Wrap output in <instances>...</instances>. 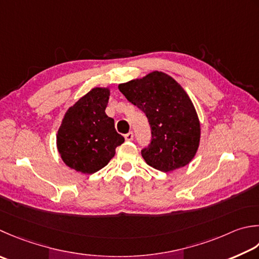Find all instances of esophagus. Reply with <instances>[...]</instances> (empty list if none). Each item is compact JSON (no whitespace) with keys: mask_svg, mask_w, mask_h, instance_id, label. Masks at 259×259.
I'll return each mask as SVG.
<instances>
[{"mask_svg":"<svg viewBox=\"0 0 259 259\" xmlns=\"http://www.w3.org/2000/svg\"><path fill=\"white\" fill-rule=\"evenodd\" d=\"M124 139H125L126 141H131V140L134 139V134L131 133V131H130V133H128L126 135H124Z\"/></svg>","mask_w":259,"mask_h":259,"instance_id":"1","label":"esophagus"}]
</instances>
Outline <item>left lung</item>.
Returning <instances> with one entry per match:
<instances>
[{"mask_svg":"<svg viewBox=\"0 0 259 259\" xmlns=\"http://www.w3.org/2000/svg\"><path fill=\"white\" fill-rule=\"evenodd\" d=\"M119 90L148 119L151 141L141 150L147 164L167 173L194 158L201 137L199 116L190 96L171 76L155 70L120 84Z\"/></svg>","mask_w":259,"mask_h":259,"instance_id":"1","label":"left lung"}]
</instances>
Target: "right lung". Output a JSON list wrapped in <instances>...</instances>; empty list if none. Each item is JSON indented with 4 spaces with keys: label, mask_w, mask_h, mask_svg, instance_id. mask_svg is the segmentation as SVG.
Listing matches in <instances>:
<instances>
[{
    "label": "right lung",
    "mask_w": 259,
    "mask_h": 259,
    "mask_svg": "<svg viewBox=\"0 0 259 259\" xmlns=\"http://www.w3.org/2000/svg\"><path fill=\"white\" fill-rule=\"evenodd\" d=\"M109 88H94L67 110L57 133V149L64 163L76 171L93 174L113 158L124 138L114 120L105 114Z\"/></svg>",
    "instance_id": "right-lung-1"
}]
</instances>
